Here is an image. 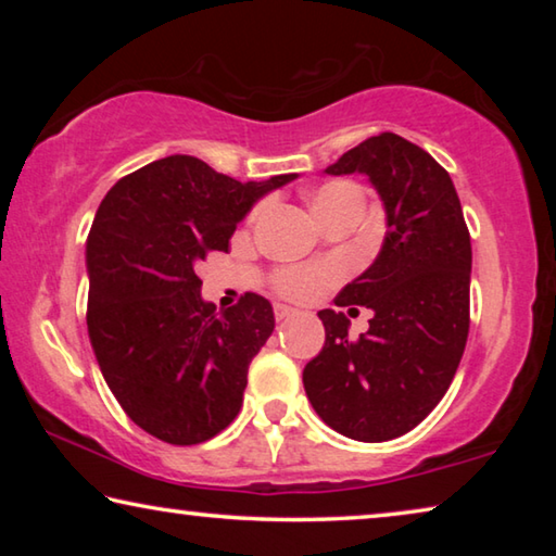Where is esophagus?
Returning a JSON list of instances; mask_svg holds the SVG:
<instances>
[{
	"label": "esophagus",
	"mask_w": 556,
	"mask_h": 556,
	"mask_svg": "<svg viewBox=\"0 0 556 556\" xmlns=\"http://www.w3.org/2000/svg\"><path fill=\"white\" fill-rule=\"evenodd\" d=\"M296 312L291 306H285V304H275V318L277 321H285V318H289V316H294Z\"/></svg>",
	"instance_id": "esophagus-1"
}]
</instances>
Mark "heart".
Segmentation results:
<instances>
[{"instance_id": "obj_1", "label": "heart", "mask_w": 556, "mask_h": 556, "mask_svg": "<svg viewBox=\"0 0 556 556\" xmlns=\"http://www.w3.org/2000/svg\"><path fill=\"white\" fill-rule=\"evenodd\" d=\"M312 208L318 215V220L331 218V215L341 211H357L363 208V188L355 181H348V178H338V181H326L312 193ZM265 213V203H260L252 208L248 215V223H255L260 215ZM336 265L331 262H318V265H285L275 269L271 275V287H275L277 294L304 301L316 294H321L326 287H331L338 279Z\"/></svg>"}]
</instances>
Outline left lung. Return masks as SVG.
Listing matches in <instances>:
<instances>
[{
    "instance_id": "8db88e82",
    "label": "left lung",
    "mask_w": 556,
    "mask_h": 556,
    "mask_svg": "<svg viewBox=\"0 0 556 556\" xmlns=\"http://www.w3.org/2000/svg\"><path fill=\"white\" fill-rule=\"evenodd\" d=\"M365 174L388 213L378 260L341 289L336 306L375 314L361 338L348 316L318 312L326 343L304 368L318 417L355 441L407 434L444 397L470 326V235L454 181L425 149L380 131L326 174Z\"/></svg>"
}]
</instances>
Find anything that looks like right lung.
Segmentation results:
<instances>
[{
  "label": "right lung",
  "instance_id": "right-lung-1",
  "mask_svg": "<svg viewBox=\"0 0 556 556\" xmlns=\"http://www.w3.org/2000/svg\"><path fill=\"white\" fill-rule=\"evenodd\" d=\"M294 178L240 184L174 154L122 176L102 199L88 235V333L108 388L147 434L193 446L238 417L275 312L255 291L215 312L195 267L228 252L252 203Z\"/></svg>",
  "mask_w": 556,
  "mask_h": 556
}]
</instances>
